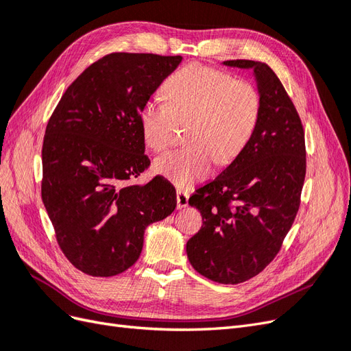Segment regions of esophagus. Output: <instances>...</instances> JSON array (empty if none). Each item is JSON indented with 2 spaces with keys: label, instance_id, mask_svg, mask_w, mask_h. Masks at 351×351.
<instances>
[{
  "label": "esophagus",
  "instance_id": "esophagus-1",
  "mask_svg": "<svg viewBox=\"0 0 351 351\" xmlns=\"http://www.w3.org/2000/svg\"><path fill=\"white\" fill-rule=\"evenodd\" d=\"M189 205V195L183 190H177V208L183 209Z\"/></svg>",
  "mask_w": 351,
  "mask_h": 351
}]
</instances>
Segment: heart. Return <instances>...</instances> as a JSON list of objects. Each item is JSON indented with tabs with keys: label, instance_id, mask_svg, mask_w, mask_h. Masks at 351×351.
<instances>
[{
	"label": "heart",
	"instance_id": "b5f03b06",
	"mask_svg": "<svg viewBox=\"0 0 351 351\" xmlns=\"http://www.w3.org/2000/svg\"><path fill=\"white\" fill-rule=\"evenodd\" d=\"M165 104L147 99L139 111L143 141L155 152L171 142L174 121L187 124V149L158 158L154 171L189 187L212 171L217 159L228 164L246 145L261 115V95L252 83L202 64H189L164 82Z\"/></svg>",
	"mask_w": 351,
	"mask_h": 351
}]
</instances>
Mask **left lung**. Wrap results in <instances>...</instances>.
I'll return each mask as SVG.
<instances>
[{
	"mask_svg": "<svg viewBox=\"0 0 351 351\" xmlns=\"http://www.w3.org/2000/svg\"><path fill=\"white\" fill-rule=\"evenodd\" d=\"M224 66L253 70L261 115L234 161L189 199L204 224L186 252L200 275L239 284L269 265L293 226L306 176V147L300 117L272 69L252 60H230Z\"/></svg>",
	"mask_w": 351,
	"mask_h": 351,
	"instance_id": "8db88e82",
	"label": "left lung"
}]
</instances>
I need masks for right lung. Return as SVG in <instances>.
Segmentation results:
<instances>
[{
    "label": "right lung",
    "mask_w": 351,
    "mask_h": 351,
    "mask_svg": "<svg viewBox=\"0 0 351 351\" xmlns=\"http://www.w3.org/2000/svg\"><path fill=\"white\" fill-rule=\"evenodd\" d=\"M183 57L114 52L62 95L42 145V202L58 246L79 271L112 277L139 259L143 234L177 206L164 177L133 182L151 165L139 111Z\"/></svg>",
    "instance_id": "right-lung-1"
}]
</instances>
